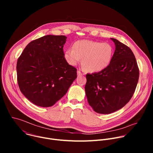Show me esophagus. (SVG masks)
I'll use <instances>...</instances> for the list:
<instances>
[{
  "instance_id": "obj_1",
  "label": "esophagus",
  "mask_w": 153,
  "mask_h": 153,
  "mask_svg": "<svg viewBox=\"0 0 153 153\" xmlns=\"http://www.w3.org/2000/svg\"><path fill=\"white\" fill-rule=\"evenodd\" d=\"M82 75H83V73H81L80 71H77V76H80Z\"/></svg>"
}]
</instances>
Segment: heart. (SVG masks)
<instances>
[{
    "label": "heart",
    "mask_w": 153,
    "mask_h": 153,
    "mask_svg": "<svg viewBox=\"0 0 153 153\" xmlns=\"http://www.w3.org/2000/svg\"><path fill=\"white\" fill-rule=\"evenodd\" d=\"M113 54V48L106 42L100 43L90 40H79L75 42L73 48L65 52L64 57L72 66L81 60L85 70L91 73L101 71L110 63Z\"/></svg>",
    "instance_id": "heart-1"
}]
</instances>
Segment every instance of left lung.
Here are the masks:
<instances>
[{"mask_svg":"<svg viewBox=\"0 0 153 153\" xmlns=\"http://www.w3.org/2000/svg\"><path fill=\"white\" fill-rule=\"evenodd\" d=\"M111 39L116 50L110 63L102 71L86 76L87 100L99 114H110L123 108L133 97L139 77L131 50L117 39Z\"/></svg>","mask_w":153,"mask_h":153,"instance_id":"1","label":"left lung"}]
</instances>
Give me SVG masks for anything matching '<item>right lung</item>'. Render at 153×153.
<instances>
[{
	"label": "right lung",
	"mask_w": 153,
	"mask_h": 153,
	"mask_svg": "<svg viewBox=\"0 0 153 153\" xmlns=\"http://www.w3.org/2000/svg\"><path fill=\"white\" fill-rule=\"evenodd\" d=\"M65 36L47 35L30 42L17 62L20 91L33 103L54 105L66 94L77 77V69L63 53Z\"/></svg>",
	"instance_id": "1"
}]
</instances>
